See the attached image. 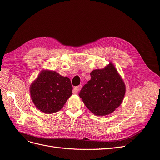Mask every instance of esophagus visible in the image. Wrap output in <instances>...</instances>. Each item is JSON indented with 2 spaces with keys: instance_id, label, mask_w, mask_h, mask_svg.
Returning a JSON list of instances; mask_svg holds the SVG:
<instances>
[{
  "instance_id": "obj_1",
  "label": "esophagus",
  "mask_w": 160,
  "mask_h": 160,
  "mask_svg": "<svg viewBox=\"0 0 160 160\" xmlns=\"http://www.w3.org/2000/svg\"><path fill=\"white\" fill-rule=\"evenodd\" d=\"M81 88H82V85H79L78 87H75L74 88V93L78 94L79 92V91L81 89Z\"/></svg>"
}]
</instances>
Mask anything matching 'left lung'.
<instances>
[{
  "mask_svg": "<svg viewBox=\"0 0 160 160\" xmlns=\"http://www.w3.org/2000/svg\"><path fill=\"white\" fill-rule=\"evenodd\" d=\"M90 76V80L82 88L79 95L94 115H109L123 101L125 83L111 62L103 69L93 70Z\"/></svg>",
  "mask_w": 160,
  "mask_h": 160,
  "instance_id": "left-lung-1",
  "label": "left lung"
}]
</instances>
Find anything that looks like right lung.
I'll return each instance as SVG.
<instances>
[{
	"instance_id": "right-lung-1",
	"label": "right lung",
	"mask_w": 160,
	"mask_h": 160,
	"mask_svg": "<svg viewBox=\"0 0 160 160\" xmlns=\"http://www.w3.org/2000/svg\"><path fill=\"white\" fill-rule=\"evenodd\" d=\"M73 87L68 77L55 71L43 70L30 87V98L38 109L52 114L61 109L72 95Z\"/></svg>"
}]
</instances>
